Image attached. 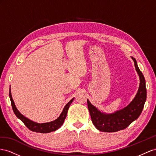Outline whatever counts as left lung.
Returning a JSON list of instances; mask_svg holds the SVG:
<instances>
[{"instance_id":"8db88e82","label":"left lung","mask_w":156,"mask_h":156,"mask_svg":"<svg viewBox=\"0 0 156 156\" xmlns=\"http://www.w3.org/2000/svg\"><path fill=\"white\" fill-rule=\"evenodd\" d=\"M134 61L136 73L140 79L139 90L134 99L123 108L114 113H105L93 106L87 99L91 121L98 130L103 132L112 133L127 128L140 115L146 100V89L145 79L137 65L136 61L131 57Z\"/></svg>"}]
</instances>
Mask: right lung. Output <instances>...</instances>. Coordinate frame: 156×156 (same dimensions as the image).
Returning <instances> with one entry per match:
<instances>
[{"label":"right lung","instance_id":"right-lung-1","mask_svg":"<svg viewBox=\"0 0 156 156\" xmlns=\"http://www.w3.org/2000/svg\"><path fill=\"white\" fill-rule=\"evenodd\" d=\"M9 96H10V99L11 101V105L12 106L13 111H14V112L17 117V118H19L21 121L25 124L26 127L29 129L30 131L41 133H48L52 131H55L61 127L66 117V114H67V112L70 107V105L73 103V101L74 99V98H73V99L65 105L60 115L56 119L53 120V121H51L50 122L40 123L32 121V120L26 118L23 114H21L20 112V111L16 108L14 101L12 99L10 88V90H9Z\"/></svg>","mask_w":156,"mask_h":156}]
</instances>
